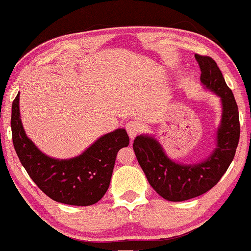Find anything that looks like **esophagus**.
<instances>
[{"mask_svg":"<svg viewBox=\"0 0 251 251\" xmlns=\"http://www.w3.org/2000/svg\"><path fill=\"white\" fill-rule=\"evenodd\" d=\"M126 131H127L129 138L134 139L136 135L139 134V132L141 131V125L139 122H135V120H131L126 124Z\"/></svg>","mask_w":251,"mask_h":251,"instance_id":"obj_1","label":"esophagus"}]
</instances>
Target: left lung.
<instances>
[{"mask_svg":"<svg viewBox=\"0 0 251 251\" xmlns=\"http://www.w3.org/2000/svg\"><path fill=\"white\" fill-rule=\"evenodd\" d=\"M195 58L201 68L202 85L220 97L223 106L214 151L201 162L184 164L168 157L162 145L153 135H138L133 142L135 156L149 184L169 201H188L213 188L233 161L240 139L237 104L223 73L210 56L196 54Z\"/></svg>","mask_w":251,"mask_h":251,"instance_id":"obj_1","label":"left lung"}]
</instances>
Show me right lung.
I'll use <instances>...</instances> for the list:
<instances>
[{
    "mask_svg": "<svg viewBox=\"0 0 251 251\" xmlns=\"http://www.w3.org/2000/svg\"><path fill=\"white\" fill-rule=\"evenodd\" d=\"M12 142L28 176L53 201L67 205L96 204L110 185L117 153L129 144L125 128L98 138L83 153L72 158L44 154L24 131L20 112V94L11 107Z\"/></svg>",
    "mask_w": 251,
    "mask_h": 251,
    "instance_id": "obj_1",
    "label": "right lung"
}]
</instances>
